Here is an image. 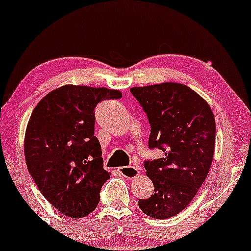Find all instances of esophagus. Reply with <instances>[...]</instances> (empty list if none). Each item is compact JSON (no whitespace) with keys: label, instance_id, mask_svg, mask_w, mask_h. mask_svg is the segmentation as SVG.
<instances>
[{"label":"esophagus","instance_id":"obj_1","mask_svg":"<svg viewBox=\"0 0 251 251\" xmlns=\"http://www.w3.org/2000/svg\"><path fill=\"white\" fill-rule=\"evenodd\" d=\"M120 173L126 179H134V177L139 176V169L135 165L131 167H122L120 168Z\"/></svg>","mask_w":251,"mask_h":251}]
</instances>
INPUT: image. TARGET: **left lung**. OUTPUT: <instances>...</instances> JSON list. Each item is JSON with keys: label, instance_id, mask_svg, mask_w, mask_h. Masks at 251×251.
Masks as SVG:
<instances>
[{"label": "left lung", "instance_id": "obj_1", "mask_svg": "<svg viewBox=\"0 0 251 251\" xmlns=\"http://www.w3.org/2000/svg\"><path fill=\"white\" fill-rule=\"evenodd\" d=\"M131 94L149 118L150 149L163 157L145 161L153 195L139 206L153 219L181 213L197 195L211 167L215 149V118L208 102L181 83L165 82L134 87Z\"/></svg>", "mask_w": 251, "mask_h": 251}]
</instances>
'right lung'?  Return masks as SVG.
Masks as SVG:
<instances>
[{
	"mask_svg": "<svg viewBox=\"0 0 251 251\" xmlns=\"http://www.w3.org/2000/svg\"><path fill=\"white\" fill-rule=\"evenodd\" d=\"M120 90L66 84L33 108L25 131L27 170L46 200L69 218L89 215L110 173L94 135V108Z\"/></svg>",
	"mask_w": 251,
	"mask_h": 251,
	"instance_id": "right-lung-1",
	"label": "right lung"
}]
</instances>
